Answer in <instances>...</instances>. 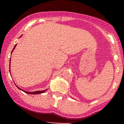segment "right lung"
<instances>
[{
	"label": "right lung",
	"mask_w": 124,
	"mask_h": 124,
	"mask_svg": "<svg viewBox=\"0 0 124 124\" xmlns=\"http://www.w3.org/2000/svg\"><path fill=\"white\" fill-rule=\"evenodd\" d=\"M16 45H15V47H13V50L12 51V52L13 51V50H14V49L15 48V47H16ZM12 53V52H11ZM10 60H11V59H10ZM9 68H10V65H9ZM9 72H10V68H9ZM17 87L18 89H19L20 90H21V89H20L19 87H18V86H17ZM22 91H23V92H25V93H27V94H41V93H45V91H47V89L46 90H42V91H34V92H28V91H24V90H21Z\"/></svg>",
	"instance_id": "right-lung-1"
}]
</instances>
